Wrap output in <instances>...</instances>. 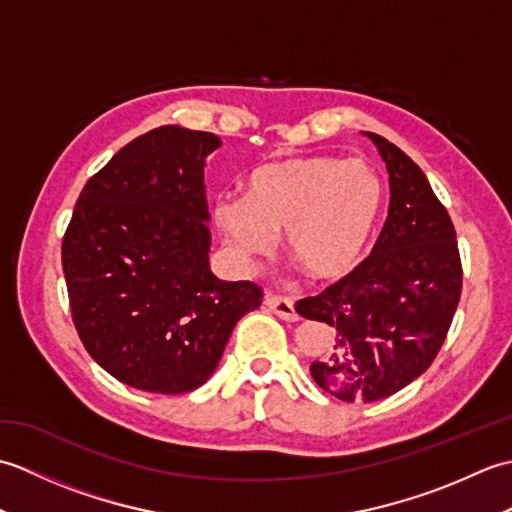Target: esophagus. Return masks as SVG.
<instances>
[{"label": "esophagus", "mask_w": 512, "mask_h": 512, "mask_svg": "<svg viewBox=\"0 0 512 512\" xmlns=\"http://www.w3.org/2000/svg\"><path fill=\"white\" fill-rule=\"evenodd\" d=\"M266 308L270 312H275L279 319L284 321H297V310H295V301L284 297V295H277V292H266L264 297Z\"/></svg>", "instance_id": "esophagus-1"}]
</instances>
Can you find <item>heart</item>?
Instances as JSON below:
<instances>
[{
    "label": "heart",
    "mask_w": 512,
    "mask_h": 512,
    "mask_svg": "<svg viewBox=\"0 0 512 512\" xmlns=\"http://www.w3.org/2000/svg\"><path fill=\"white\" fill-rule=\"evenodd\" d=\"M385 204L367 162L290 156L257 167L248 191L213 206L215 224L239 255H266L286 228L292 262L314 281H334L361 259Z\"/></svg>",
    "instance_id": "obj_1"
}]
</instances>
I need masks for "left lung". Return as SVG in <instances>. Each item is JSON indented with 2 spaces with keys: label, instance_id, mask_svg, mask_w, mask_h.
<instances>
[{
  "label": "left lung",
  "instance_id": "1",
  "mask_svg": "<svg viewBox=\"0 0 512 512\" xmlns=\"http://www.w3.org/2000/svg\"><path fill=\"white\" fill-rule=\"evenodd\" d=\"M389 171V213L372 255L314 297L306 319L328 323L332 347L310 372L343 402H374L424 374L447 339L462 295L455 226L422 169L367 132Z\"/></svg>",
  "mask_w": 512,
  "mask_h": 512
}]
</instances>
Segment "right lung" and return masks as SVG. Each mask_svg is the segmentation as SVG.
I'll list each match as a JSON object with an SVG mask.
<instances>
[{
	"instance_id": "1",
	"label": "right lung",
	"mask_w": 512,
	"mask_h": 512,
	"mask_svg": "<svg viewBox=\"0 0 512 512\" xmlns=\"http://www.w3.org/2000/svg\"><path fill=\"white\" fill-rule=\"evenodd\" d=\"M209 132L165 125L138 136L85 182L61 244L74 328L125 385L187 394L209 380L235 323L259 308L253 281L217 279L204 158Z\"/></svg>"
}]
</instances>
